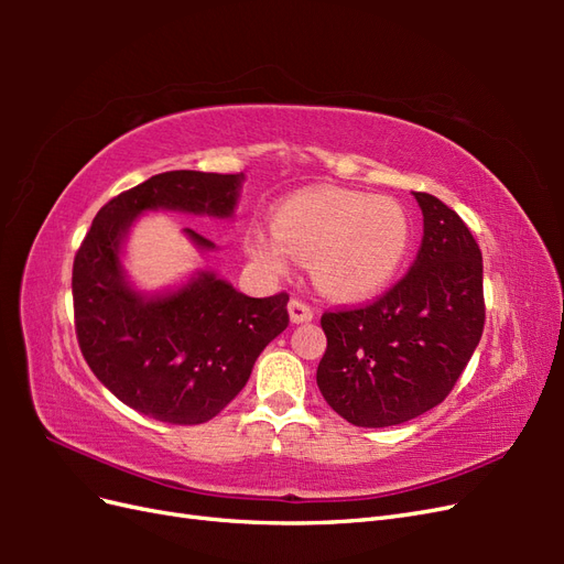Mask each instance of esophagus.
<instances>
[{
    "label": "esophagus",
    "instance_id": "esophagus-1",
    "mask_svg": "<svg viewBox=\"0 0 564 564\" xmlns=\"http://www.w3.org/2000/svg\"><path fill=\"white\" fill-rule=\"evenodd\" d=\"M289 317H292L294 324H301V322H308L315 317V311L311 308L308 303L301 301V299H292L289 301Z\"/></svg>",
    "mask_w": 564,
    "mask_h": 564
}]
</instances>
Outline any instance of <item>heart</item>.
<instances>
[{
  "mask_svg": "<svg viewBox=\"0 0 564 564\" xmlns=\"http://www.w3.org/2000/svg\"><path fill=\"white\" fill-rule=\"evenodd\" d=\"M412 240V216L400 202L319 187L282 202L272 230L247 235V251L272 275H284L292 256L311 261L319 292L360 301L395 280Z\"/></svg>",
  "mask_w": 564,
  "mask_h": 564,
  "instance_id": "b5f03b06",
  "label": "heart"
}]
</instances>
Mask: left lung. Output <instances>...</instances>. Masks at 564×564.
<instances>
[{
  "instance_id": "8db88e82",
  "label": "left lung",
  "mask_w": 564,
  "mask_h": 564,
  "mask_svg": "<svg viewBox=\"0 0 564 564\" xmlns=\"http://www.w3.org/2000/svg\"><path fill=\"white\" fill-rule=\"evenodd\" d=\"M416 261L362 308L322 315V398L352 425L412 421L449 395L485 329L482 251L460 216L429 193Z\"/></svg>"
}]
</instances>
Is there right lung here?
Masks as SVG:
<instances>
[{
    "mask_svg": "<svg viewBox=\"0 0 564 564\" xmlns=\"http://www.w3.org/2000/svg\"><path fill=\"white\" fill-rule=\"evenodd\" d=\"M245 174L164 172L112 197L75 256V332L84 360L117 400L143 416L176 425L214 419L249 377L256 357L286 324L284 292L251 299L199 270L174 292H135L122 245L145 212L230 218ZM197 249L216 245L183 230Z\"/></svg>",
    "mask_w": 564,
    "mask_h": 564,
    "instance_id": "1",
    "label": "right lung"
}]
</instances>
